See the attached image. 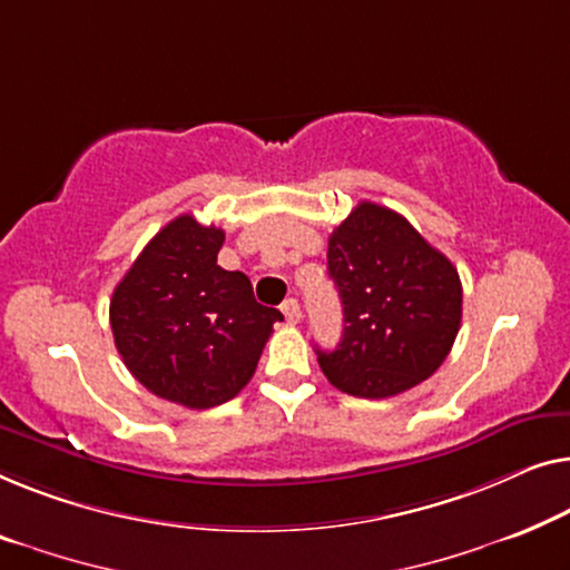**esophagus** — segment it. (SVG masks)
<instances>
[{
    "label": "esophagus",
    "instance_id": "34e87169",
    "mask_svg": "<svg viewBox=\"0 0 570 570\" xmlns=\"http://www.w3.org/2000/svg\"><path fill=\"white\" fill-rule=\"evenodd\" d=\"M283 313H285L287 324H298V321H301V303L295 298H287L283 303Z\"/></svg>",
    "mask_w": 570,
    "mask_h": 570
}]
</instances>
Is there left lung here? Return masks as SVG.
<instances>
[{
  "instance_id": "8db88e82",
  "label": "left lung",
  "mask_w": 570,
  "mask_h": 570,
  "mask_svg": "<svg viewBox=\"0 0 570 570\" xmlns=\"http://www.w3.org/2000/svg\"><path fill=\"white\" fill-rule=\"evenodd\" d=\"M326 259L344 311L342 342L316 350L328 383L391 399L434 375L463 318L452 262L406 218L367 200L328 236Z\"/></svg>"
}]
</instances>
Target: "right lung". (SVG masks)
<instances>
[{"label":"right lung","instance_id":"1","mask_svg":"<svg viewBox=\"0 0 570 570\" xmlns=\"http://www.w3.org/2000/svg\"><path fill=\"white\" fill-rule=\"evenodd\" d=\"M226 234L195 216L169 220L115 287L110 326L138 383L185 409H210L252 381L277 308L249 277L218 265Z\"/></svg>","mask_w":570,"mask_h":570}]
</instances>
